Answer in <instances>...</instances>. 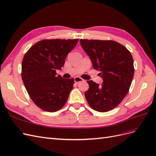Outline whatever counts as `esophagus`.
<instances>
[{
	"instance_id": "obj_1",
	"label": "esophagus",
	"mask_w": 156,
	"mask_h": 156,
	"mask_svg": "<svg viewBox=\"0 0 156 156\" xmlns=\"http://www.w3.org/2000/svg\"><path fill=\"white\" fill-rule=\"evenodd\" d=\"M74 80H75V82L76 83H79L80 82H83V81H84V79H83L82 78H81V77H75L74 78Z\"/></svg>"
}]
</instances>
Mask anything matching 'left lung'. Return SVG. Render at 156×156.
I'll use <instances>...</instances> for the list:
<instances>
[{
	"mask_svg": "<svg viewBox=\"0 0 156 156\" xmlns=\"http://www.w3.org/2000/svg\"><path fill=\"white\" fill-rule=\"evenodd\" d=\"M80 43L103 81L101 85L87 81L89 88L84 96L94 110L109 111L129 91L134 75L132 55L124 45L112 40L81 39Z\"/></svg>",
	"mask_w": 156,
	"mask_h": 156,
	"instance_id": "obj_1",
	"label": "left lung"
}]
</instances>
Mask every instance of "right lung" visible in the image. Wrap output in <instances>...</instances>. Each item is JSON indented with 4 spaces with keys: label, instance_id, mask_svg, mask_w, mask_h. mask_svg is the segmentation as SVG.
<instances>
[{
    "label": "right lung",
    "instance_id": "right-lung-1",
    "mask_svg": "<svg viewBox=\"0 0 156 156\" xmlns=\"http://www.w3.org/2000/svg\"><path fill=\"white\" fill-rule=\"evenodd\" d=\"M79 39L43 40L33 45L25 53L21 66V77L30 98L41 109L56 112L66 103L74 79H64L60 69L68 54Z\"/></svg>",
    "mask_w": 156,
    "mask_h": 156
}]
</instances>
